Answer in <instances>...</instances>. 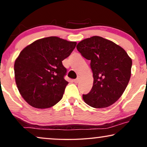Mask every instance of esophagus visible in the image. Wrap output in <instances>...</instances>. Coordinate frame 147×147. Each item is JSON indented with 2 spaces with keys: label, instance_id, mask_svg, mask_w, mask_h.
Segmentation results:
<instances>
[{
  "label": "esophagus",
  "instance_id": "obj_1",
  "mask_svg": "<svg viewBox=\"0 0 147 147\" xmlns=\"http://www.w3.org/2000/svg\"><path fill=\"white\" fill-rule=\"evenodd\" d=\"M80 79H81V77H80V76H78V77L77 78H76V80H74V82H75L76 84H77V83H78V82H80Z\"/></svg>",
  "mask_w": 147,
  "mask_h": 147
}]
</instances>
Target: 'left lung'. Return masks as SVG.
<instances>
[{
    "instance_id": "8db88e82",
    "label": "left lung",
    "mask_w": 147,
    "mask_h": 147,
    "mask_svg": "<svg viewBox=\"0 0 147 147\" xmlns=\"http://www.w3.org/2000/svg\"><path fill=\"white\" fill-rule=\"evenodd\" d=\"M78 51L90 60L94 83L83 95L84 102L96 108L111 106L122 95L131 76L132 59L123 48L99 36L82 40Z\"/></svg>"
}]
</instances>
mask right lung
I'll use <instances>...</instances> for the list:
<instances>
[{"mask_svg":"<svg viewBox=\"0 0 147 147\" xmlns=\"http://www.w3.org/2000/svg\"><path fill=\"white\" fill-rule=\"evenodd\" d=\"M77 43L57 37L38 39L22 50L16 59L17 88L24 100L36 108H47L59 102L68 82L62 61L69 57Z\"/></svg>","mask_w":147,"mask_h":147,"instance_id":"add662e5","label":"right lung"}]
</instances>
